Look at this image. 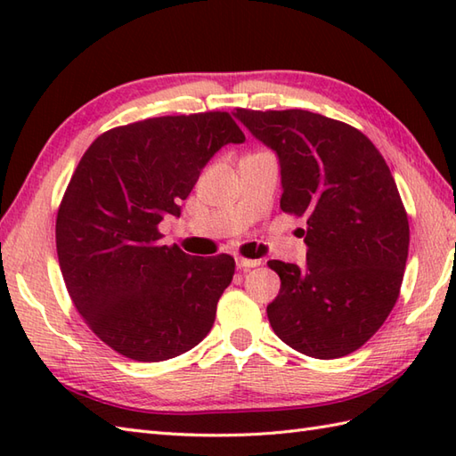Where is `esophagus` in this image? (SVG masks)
<instances>
[{"mask_svg": "<svg viewBox=\"0 0 456 456\" xmlns=\"http://www.w3.org/2000/svg\"><path fill=\"white\" fill-rule=\"evenodd\" d=\"M260 265V260L256 258H245V256H237V266L240 270H248V268H256Z\"/></svg>", "mask_w": 456, "mask_h": 456, "instance_id": "34e87169", "label": "esophagus"}]
</instances>
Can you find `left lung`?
<instances>
[{
  "label": "left lung",
  "instance_id": "obj_1",
  "mask_svg": "<svg viewBox=\"0 0 456 456\" xmlns=\"http://www.w3.org/2000/svg\"><path fill=\"white\" fill-rule=\"evenodd\" d=\"M235 118L278 154L280 208L307 219V265L268 260L280 276L268 322L302 354H351L390 315L408 260V213L388 164L366 134L325 115L237 108Z\"/></svg>",
  "mask_w": 456,
  "mask_h": 456
}]
</instances>
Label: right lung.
I'll return each mask as SVG.
<instances>
[{
  "label": "right lung",
  "mask_w": 456,
  "mask_h": 456,
  "mask_svg": "<svg viewBox=\"0 0 456 456\" xmlns=\"http://www.w3.org/2000/svg\"><path fill=\"white\" fill-rule=\"evenodd\" d=\"M245 134L227 111L164 115L105 131L84 152L56 216V253L78 314L115 353L160 362L203 341L235 274L229 255L162 245L201 168Z\"/></svg>",
  "instance_id": "add662e5"
}]
</instances>
